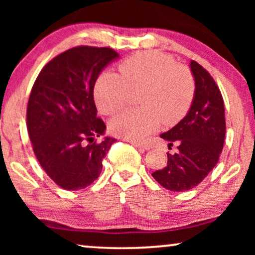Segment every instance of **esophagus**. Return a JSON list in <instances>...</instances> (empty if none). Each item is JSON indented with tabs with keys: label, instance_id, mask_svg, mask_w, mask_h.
Listing matches in <instances>:
<instances>
[{
	"label": "esophagus",
	"instance_id": "34e87169",
	"mask_svg": "<svg viewBox=\"0 0 255 255\" xmlns=\"http://www.w3.org/2000/svg\"><path fill=\"white\" fill-rule=\"evenodd\" d=\"M132 145H133L134 147H137L139 151H148V149L151 148V146H149L148 144H141V142L132 141Z\"/></svg>",
	"mask_w": 255,
	"mask_h": 255
}]
</instances>
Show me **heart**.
Listing matches in <instances>:
<instances>
[{"label": "heart", "instance_id": "1", "mask_svg": "<svg viewBox=\"0 0 255 255\" xmlns=\"http://www.w3.org/2000/svg\"><path fill=\"white\" fill-rule=\"evenodd\" d=\"M122 76L104 73L97 79L94 96L104 115L122 109L131 92H140L142 110H125L110 122L115 135L139 141L153 133L160 124H176L189 110L195 81L189 68L176 65L173 57L160 52H140L122 62Z\"/></svg>", "mask_w": 255, "mask_h": 255}]
</instances>
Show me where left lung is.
Wrapping results in <instances>:
<instances>
[{"label":"left lung","instance_id":"1","mask_svg":"<svg viewBox=\"0 0 255 255\" xmlns=\"http://www.w3.org/2000/svg\"><path fill=\"white\" fill-rule=\"evenodd\" d=\"M195 81L193 102L186 116L170 130L160 134L177 145L175 154L167 153L165 168L152 174L156 182L170 191L196 187L217 165L225 139L224 101L212 76L191 60Z\"/></svg>","mask_w":255,"mask_h":255}]
</instances>
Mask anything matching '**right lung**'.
Segmentation results:
<instances>
[{
	"label": "right lung",
	"instance_id": "1",
	"mask_svg": "<svg viewBox=\"0 0 255 255\" xmlns=\"http://www.w3.org/2000/svg\"><path fill=\"white\" fill-rule=\"evenodd\" d=\"M120 54L109 47L79 46L59 54L38 75L31 90L26 124L33 152L48 176L66 190L88 187L102 172V160L116 139L97 118L94 86Z\"/></svg>",
	"mask_w": 255,
	"mask_h": 255
}]
</instances>
